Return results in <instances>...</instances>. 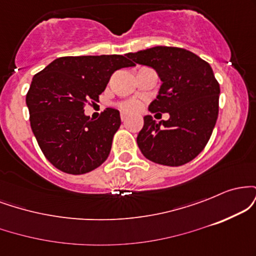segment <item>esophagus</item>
Segmentation results:
<instances>
[{
  "instance_id": "34e87169",
  "label": "esophagus",
  "mask_w": 256,
  "mask_h": 256,
  "mask_svg": "<svg viewBox=\"0 0 256 256\" xmlns=\"http://www.w3.org/2000/svg\"><path fill=\"white\" fill-rule=\"evenodd\" d=\"M120 118H122V122H126V120H128V116L126 113H122V114H120Z\"/></svg>"
}]
</instances>
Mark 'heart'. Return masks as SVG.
Masks as SVG:
<instances>
[{
  "label": "heart",
  "instance_id": "b5f03b06",
  "mask_svg": "<svg viewBox=\"0 0 256 256\" xmlns=\"http://www.w3.org/2000/svg\"><path fill=\"white\" fill-rule=\"evenodd\" d=\"M119 108L122 110L126 112V113H134L140 108V104H138V101H136V100H128V101L120 102Z\"/></svg>",
  "mask_w": 256,
  "mask_h": 256
}]
</instances>
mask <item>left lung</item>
Returning a JSON list of instances; mask_svg holds the SVG:
<instances>
[{"label": "left lung", "instance_id": "8db88e82", "mask_svg": "<svg viewBox=\"0 0 256 256\" xmlns=\"http://www.w3.org/2000/svg\"><path fill=\"white\" fill-rule=\"evenodd\" d=\"M149 66L161 79L152 113H168V120L144 116L137 144L148 160L165 166H182L204 150L219 112L220 86L212 67L194 52L176 46H152L126 54Z\"/></svg>", "mask_w": 256, "mask_h": 256}]
</instances>
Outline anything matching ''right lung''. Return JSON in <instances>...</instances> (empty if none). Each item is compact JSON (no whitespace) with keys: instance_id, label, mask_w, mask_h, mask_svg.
<instances>
[{"instance_id":"1","label":"right lung","mask_w":256,"mask_h":256,"mask_svg":"<svg viewBox=\"0 0 256 256\" xmlns=\"http://www.w3.org/2000/svg\"><path fill=\"white\" fill-rule=\"evenodd\" d=\"M134 64L122 55L62 56L34 74L26 95L30 124L44 156L70 174L98 168L110 152L122 124L118 110L98 120L85 116L88 101H98L110 76Z\"/></svg>"}]
</instances>
